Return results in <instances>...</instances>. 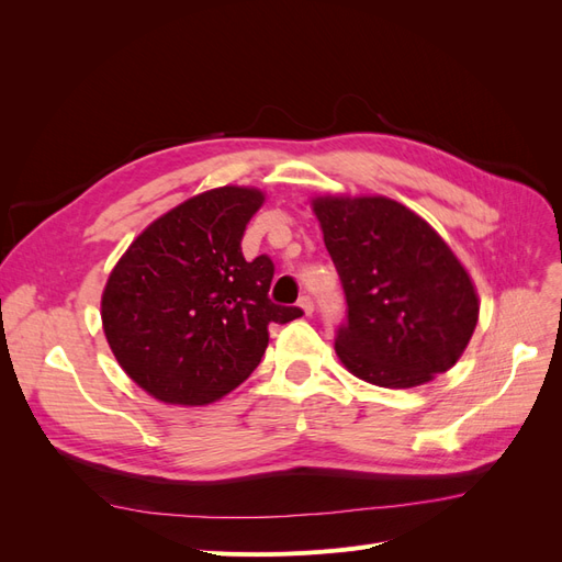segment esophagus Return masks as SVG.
I'll use <instances>...</instances> for the list:
<instances>
[{"instance_id": "esophagus-1", "label": "esophagus", "mask_w": 562, "mask_h": 562, "mask_svg": "<svg viewBox=\"0 0 562 562\" xmlns=\"http://www.w3.org/2000/svg\"><path fill=\"white\" fill-rule=\"evenodd\" d=\"M297 307L307 314V316H312V312H314V300L310 297V295H302L300 300H297Z\"/></svg>"}]
</instances>
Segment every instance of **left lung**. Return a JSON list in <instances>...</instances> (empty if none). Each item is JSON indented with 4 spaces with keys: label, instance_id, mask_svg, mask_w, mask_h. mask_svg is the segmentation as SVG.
Instances as JSON below:
<instances>
[{
    "label": "left lung",
    "instance_id": "left-lung-1",
    "mask_svg": "<svg viewBox=\"0 0 562 562\" xmlns=\"http://www.w3.org/2000/svg\"><path fill=\"white\" fill-rule=\"evenodd\" d=\"M314 213L347 297L339 361L386 389L450 370L473 335L479 297L448 244L384 196H321Z\"/></svg>",
    "mask_w": 562,
    "mask_h": 562
}]
</instances>
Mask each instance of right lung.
<instances>
[{
  "label": "right lung",
  "instance_id": "right-lung-1",
  "mask_svg": "<svg viewBox=\"0 0 562 562\" xmlns=\"http://www.w3.org/2000/svg\"><path fill=\"white\" fill-rule=\"evenodd\" d=\"M262 192L220 187L155 220L112 269L103 328L126 375L173 405H206L260 366L269 323L302 316L269 300L274 262L241 239Z\"/></svg>",
  "mask_w": 562,
  "mask_h": 562
}]
</instances>
